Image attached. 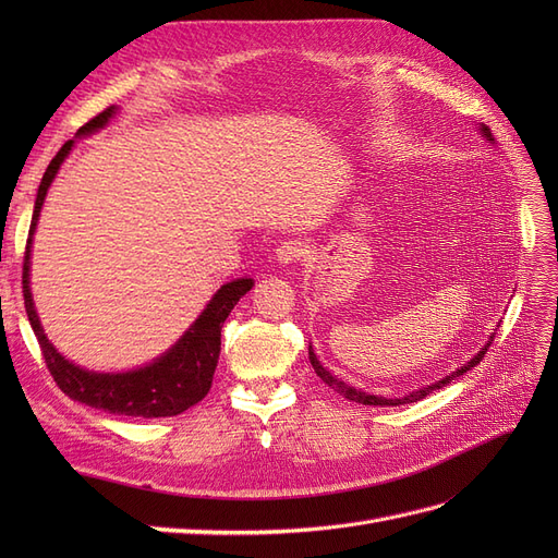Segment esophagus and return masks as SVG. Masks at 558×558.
<instances>
[{"label": "esophagus", "mask_w": 558, "mask_h": 558, "mask_svg": "<svg viewBox=\"0 0 558 558\" xmlns=\"http://www.w3.org/2000/svg\"><path fill=\"white\" fill-rule=\"evenodd\" d=\"M305 253H307L305 242H300V240H286V242H281V244L277 246V260H279L281 265H293V263L305 258Z\"/></svg>", "instance_id": "1"}]
</instances>
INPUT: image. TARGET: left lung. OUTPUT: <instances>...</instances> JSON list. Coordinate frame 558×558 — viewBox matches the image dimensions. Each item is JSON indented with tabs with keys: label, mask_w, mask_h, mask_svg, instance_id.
Returning <instances> with one entry per match:
<instances>
[{
	"label": "left lung",
	"mask_w": 558,
	"mask_h": 558,
	"mask_svg": "<svg viewBox=\"0 0 558 558\" xmlns=\"http://www.w3.org/2000/svg\"><path fill=\"white\" fill-rule=\"evenodd\" d=\"M480 130H482V137H486L488 142H494V134H492V130H488L486 125H482ZM494 340H496V332H494L492 337H488V342L477 351V356H472L465 365H461L459 369H456V373H451V375L442 377L440 381H435V384H430V386H421V388H416V391H412V393H408V396H402V398L369 396V393L361 391V388H353V386H349L347 381L332 377V375L328 373V369L318 363V359H316V353H314V349H312V347H310V363H312V367H314V373H316L320 379H324V381L332 388V391H337L340 396H344L347 400L361 402V404H375V408H396V404H410V402H416V400H421V398H426V396H430L433 391H437V388H442V386L451 384V379L465 375L468 369H472V367H475V365L484 359V353L488 351V347H492V342H494Z\"/></svg>",
	"instance_id": "1"
}]
</instances>
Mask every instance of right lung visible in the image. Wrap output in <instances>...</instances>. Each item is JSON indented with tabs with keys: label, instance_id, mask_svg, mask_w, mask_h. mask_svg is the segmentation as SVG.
I'll return each mask as SVG.
<instances>
[{
	"label": "right lung",
	"instance_id": "add662e5",
	"mask_svg": "<svg viewBox=\"0 0 558 558\" xmlns=\"http://www.w3.org/2000/svg\"><path fill=\"white\" fill-rule=\"evenodd\" d=\"M116 113V107L105 109L78 130V137L90 134L109 123V118ZM74 140L64 142L58 150V156L46 167L44 179L39 183V193L35 202V214H32L29 238L25 246V265H23V298L29 326L35 330L48 373L53 375L56 384L64 396H70L76 402L88 404L95 410H105L109 414H125V416H174L181 414L195 402H199L209 393L218 353H221V328L228 314L238 305L240 298L246 295L253 286V279H234L209 300L207 310L199 314L195 324L185 330L181 340L165 351L160 359L148 363L146 367L130 369V373H90L74 363L66 361L58 349L48 342L39 316L32 302L29 293V251H32V234L37 230L39 211L48 193V185L53 183L60 165L70 156Z\"/></svg>",
	"mask_w": 558,
	"mask_h": 558
}]
</instances>
